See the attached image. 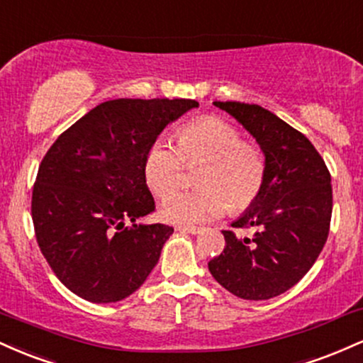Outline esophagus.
<instances>
[{
    "label": "esophagus",
    "mask_w": 363,
    "mask_h": 363,
    "mask_svg": "<svg viewBox=\"0 0 363 363\" xmlns=\"http://www.w3.org/2000/svg\"><path fill=\"white\" fill-rule=\"evenodd\" d=\"M176 230L184 232V234H199V232H201L203 228H199V227H189V225H179V227H176Z\"/></svg>",
    "instance_id": "34e87169"
}]
</instances>
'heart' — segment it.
Returning a JSON list of instances; mask_svg holds the SVG:
<instances>
[{"instance_id":"heart-1","label":"heart","mask_w":363,"mask_h":363,"mask_svg":"<svg viewBox=\"0 0 363 363\" xmlns=\"http://www.w3.org/2000/svg\"><path fill=\"white\" fill-rule=\"evenodd\" d=\"M202 164L196 174L200 187L187 194L172 193L180 185L185 165ZM145 182L162 203V218L172 223H205L227 208H251L266 182V158L240 129L216 116H201L179 129L177 147L158 140L148 150L143 165Z\"/></svg>"}]
</instances>
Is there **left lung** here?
I'll list each match as a JSON object with an SVG mask.
<instances>
[{
    "label": "left lung",
    "instance_id": "obj_1",
    "mask_svg": "<svg viewBox=\"0 0 363 363\" xmlns=\"http://www.w3.org/2000/svg\"><path fill=\"white\" fill-rule=\"evenodd\" d=\"M256 138L266 157L259 198L223 230L225 249L208 262L223 289L245 301H266L297 285L328 240L333 213L331 174L301 131L256 104L215 102Z\"/></svg>",
    "mask_w": 363,
    "mask_h": 363
}]
</instances>
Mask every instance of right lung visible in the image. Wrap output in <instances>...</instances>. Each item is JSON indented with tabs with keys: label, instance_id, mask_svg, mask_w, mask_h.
Listing matches in <instances>:
<instances>
[{
	"label": "right lung",
	"instance_id": "1",
	"mask_svg": "<svg viewBox=\"0 0 363 363\" xmlns=\"http://www.w3.org/2000/svg\"><path fill=\"white\" fill-rule=\"evenodd\" d=\"M198 106L191 99L102 102L48 150L32 191V222L48 264L78 297L123 301L155 268L174 228L135 223L155 211L145 157L162 129Z\"/></svg>",
	"mask_w": 363,
	"mask_h": 363
}]
</instances>
